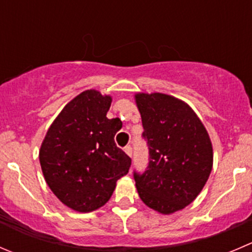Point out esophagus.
<instances>
[{
	"instance_id": "34e87169",
	"label": "esophagus",
	"mask_w": 252,
	"mask_h": 252,
	"mask_svg": "<svg viewBox=\"0 0 252 252\" xmlns=\"http://www.w3.org/2000/svg\"><path fill=\"white\" fill-rule=\"evenodd\" d=\"M124 151H126V155L130 156V158H131V155H133V149H131V146H130V145L126 146V148H124Z\"/></svg>"
}]
</instances>
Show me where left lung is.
Here are the masks:
<instances>
[{
    "label": "left lung",
    "instance_id": "left-lung-1",
    "mask_svg": "<svg viewBox=\"0 0 252 252\" xmlns=\"http://www.w3.org/2000/svg\"><path fill=\"white\" fill-rule=\"evenodd\" d=\"M149 145L148 170L134 172L141 201L172 214L197 198L213 167V146L206 126L186 102L158 94H134Z\"/></svg>",
    "mask_w": 252,
    "mask_h": 252
}]
</instances>
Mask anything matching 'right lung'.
<instances>
[{"label": "right lung", "mask_w": 252, "mask_h": 252, "mask_svg": "<svg viewBox=\"0 0 252 252\" xmlns=\"http://www.w3.org/2000/svg\"><path fill=\"white\" fill-rule=\"evenodd\" d=\"M112 96L86 90L72 98L49 126L39 150L45 182L61 203L80 213L103 207L131 160L117 148L118 118L108 119Z\"/></svg>", "instance_id": "right-lung-1"}]
</instances>
